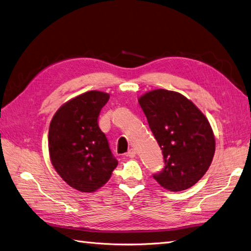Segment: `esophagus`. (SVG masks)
Returning <instances> with one entry per match:
<instances>
[{"label":"esophagus","instance_id":"esophagus-1","mask_svg":"<svg viewBox=\"0 0 251 251\" xmlns=\"http://www.w3.org/2000/svg\"><path fill=\"white\" fill-rule=\"evenodd\" d=\"M135 155H136V151H135V149H130L129 151L126 152V156H129V157H135Z\"/></svg>","mask_w":251,"mask_h":251}]
</instances>
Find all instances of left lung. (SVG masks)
Segmentation results:
<instances>
[{"label":"left lung","mask_w":251,"mask_h":251,"mask_svg":"<svg viewBox=\"0 0 251 251\" xmlns=\"http://www.w3.org/2000/svg\"><path fill=\"white\" fill-rule=\"evenodd\" d=\"M164 156L165 167L153 178L172 192L184 191L202 178L215 152L210 122L186 97L155 89L138 99Z\"/></svg>","instance_id":"1"}]
</instances>
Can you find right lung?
Here are the masks:
<instances>
[{
  "mask_svg": "<svg viewBox=\"0 0 251 251\" xmlns=\"http://www.w3.org/2000/svg\"><path fill=\"white\" fill-rule=\"evenodd\" d=\"M109 95L91 90L66 102L49 127V153L62 179L82 193H93L109 180L118 162L98 117Z\"/></svg>",
  "mask_w": 251,
  "mask_h": 251,
  "instance_id": "right-lung-1",
  "label": "right lung"
}]
</instances>
